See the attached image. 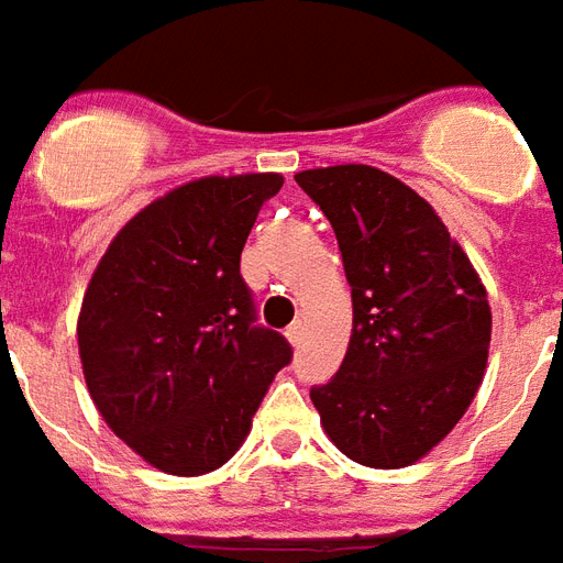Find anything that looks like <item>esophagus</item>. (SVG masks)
Returning a JSON list of instances; mask_svg holds the SVG:
<instances>
[{
	"mask_svg": "<svg viewBox=\"0 0 563 563\" xmlns=\"http://www.w3.org/2000/svg\"><path fill=\"white\" fill-rule=\"evenodd\" d=\"M287 340H290L294 345L302 343V322H294V325L287 328Z\"/></svg>",
	"mask_w": 563,
	"mask_h": 563,
	"instance_id": "esophagus-1",
	"label": "esophagus"
}]
</instances>
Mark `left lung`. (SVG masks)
Returning a JSON list of instances; mask_svg holds the SVG:
<instances>
[{
    "mask_svg": "<svg viewBox=\"0 0 563 563\" xmlns=\"http://www.w3.org/2000/svg\"><path fill=\"white\" fill-rule=\"evenodd\" d=\"M334 227L352 285V340L310 389L328 439L368 467L421 460L483 384L492 308L462 246L424 197L372 165L296 174Z\"/></svg>",
    "mask_w": 563,
    "mask_h": 563,
    "instance_id": "left-lung-1",
    "label": "left lung"
}]
</instances>
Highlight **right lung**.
I'll return each mask as SVG.
<instances>
[{"instance_id": "1", "label": "right lung", "mask_w": 563, "mask_h": 563, "mask_svg": "<svg viewBox=\"0 0 563 563\" xmlns=\"http://www.w3.org/2000/svg\"><path fill=\"white\" fill-rule=\"evenodd\" d=\"M278 174L206 177L142 209L103 253L78 319L89 395L121 442L165 474H209L244 444L294 349L258 325L241 276Z\"/></svg>"}]
</instances>
